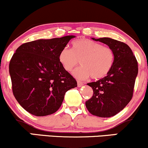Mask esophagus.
Here are the masks:
<instances>
[{"label": "esophagus", "instance_id": "1", "mask_svg": "<svg viewBox=\"0 0 148 148\" xmlns=\"http://www.w3.org/2000/svg\"><path fill=\"white\" fill-rule=\"evenodd\" d=\"M83 85H84V84H83V83L81 82V81H77V86H78V87H81V86H82Z\"/></svg>", "mask_w": 148, "mask_h": 148}]
</instances>
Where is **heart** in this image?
Returning a JSON list of instances; mask_svg holds the SVG:
<instances>
[{"instance_id":"1","label":"heart","mask_w":148,"mask_h":148,"mask_svg":"<svg viewBox=\"0 0 148 148\" xmlns=\"http://www.w3.org/2000/svg\"><path fill=\"white\" fill-rule=\"evenodd\" d=\"M58 60L67 72H72L78 64L81 67L74 72L76 79L86 80L90 76L94 80L103 79L113 68L115 53L111 47L86 38L72 42V48L60 51Z\"/></svg>"}]
</instances>
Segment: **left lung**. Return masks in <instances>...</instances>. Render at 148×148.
I'll return each instance as SVG.
<instances>
[{
	"mask_svg": "<svg viewBox=\"0 0 148 148\" xmlns=\"http://www.w3.org/2000/svg\"><path fill=\"white\" fill-rule=\"evenodd\" d=\"M92 40L111 47L114 51L115 61L108 75L88 84L92 88L93 95L86 101V106L92 115L109 118L121 111L132 99L138 62L130 47L124 42L108 37Z\"/></svg>",
	"mask_w": 148,
	"mask_h": 148,
	"instance_id": "left-lung-1",
	"label": "left lung"
}]
</instances>
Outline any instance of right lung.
Here are the masks:
<instances>
[{
	"mask_svg": "<svg viewBox=\"0 0 148 148\" xmlns=\"http://www.w3.org/2000/svg\"><path fill=\"white\" fill-rule=\"evenodd\" d=\"M74 37L26 42L13 54L9 64L12 92L28 113L36 116L56 113L66 92L77 86L58 60L59 53Z\"/></svg>",
	"mask_w": 148,
	"mask_h": 148,
	"instance_id": "right-lung-1",
	"label": "right lung"
}]
</instances>
